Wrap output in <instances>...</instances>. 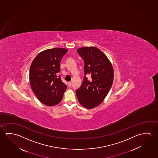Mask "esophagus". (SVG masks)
Segmentation results:
<instances>
[{"instance_id": "esophagus-1", "label": "esophagus", "mask_w": 158, "mask_h": 158, "mask_svg": "<svg viewBox=\"0 0 158 158\" xmlns=\"http://www.w3.org/2000/svg\"><path fill=\"white\" fill-rule=\"evenodd\" d=\"M68 86H69V87H70L71 86V85H72V82H68Z\"/></svg>"}]
</instances>
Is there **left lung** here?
<instances>
[{"instance_id":"1","label":"left lung","mask_w":158,"mask_h":158,"mask_svg":"<svg viewBox=\"0 0 158 158\" xmlns=\"http://www.w3.org/2000/svg\"><path fill=\"white\" fill-rule=\"evenodd\" d=\"M77 51L84 61L85 77L76 95L82 106L93 109L109 93L114 81V69L108 58L97 47H84ZM86 74H91L90 81L85 77Z\"/></svg>"}]
</instances>
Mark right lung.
Returning a JSON list of instances; mask_svg holds the SVG:
<instances>
[{
	"instance_id": "add662e5",
	"label": "right lung",
	"mask_w": 158,
	"mask_h": 158,
	"mask_svg": "<svg viewBox=\"0 0 158 158\" xmlns=\"http://www.w3.org/2000/svg\"><path fill=\"white\" fill-rule=\"evenodd\" d=\"M68 49L55 48L40 52L31 63L29 79L31 89L39 101L48 106L62 100L67 85L60 75V62Z\"/></svg>"
}]
</instances>
